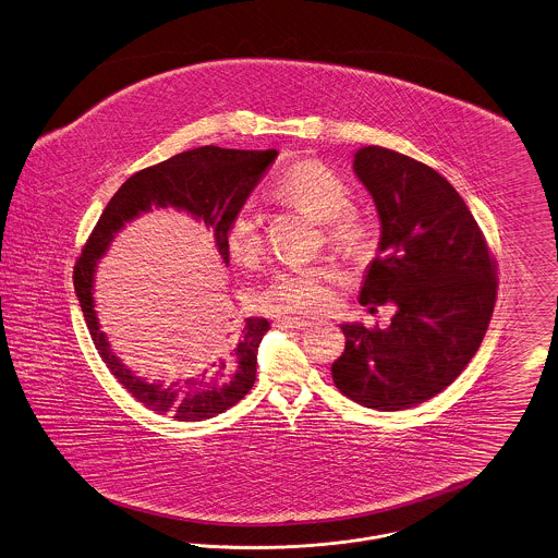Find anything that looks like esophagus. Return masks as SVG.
<instances>
[{"label":"esophagus","mask_w":558,"mask_h":558,"mask_svg":"<svg viewBox=\"0 0 558 558\" xmlns=\"http://www.w3.org/2000/svg\"><path fill=\"white\" fill-rule=\"evenodd\" d=\"M276 327L291 328V330H305V328L312 327V323L301 320V318H278V320H276Z\"/></svg>","instance_id":"esophagus-1"}]
</instances>
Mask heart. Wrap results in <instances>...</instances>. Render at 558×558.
Listing matches in <instances>:
<instances>
[{
  "instance_id": "heart-1",
  "label": "heart",
  "mask_w": 558,
  "mask_h": 558,
  "mask_svg": "<svg viewBox=\"0 0 558 558\" xmlns=\"http://www.w3.org/2000/svg\"><path fill=\"white\" fill-rule=\"evenodd\" d=\"M276 196L325 223L327 242L345 253L362 255L368 248L371 230L352 206L350 183L323 165H301L287 170L274 185ZM228 251L238 263H253L263 248L262 213L255 202H244L231 217ZM330 265L293 267L278 271L257 295V307L269 314H320L332 305Z\"/></svg>"
}]
</instances>
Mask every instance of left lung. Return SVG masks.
Here are the masks:
<instances>
[{"instance_id":"obj_1","label":"left lung","mask_w":558,"mask_h":558,"mask_svg":"<svg viewBox=\"0 0 558 558\" xmlns=\"http://www.w3.org/2000/svg\"><path fill=\"white\" fill-rule=\"evenodd\" d=\"M354 172L381 221L362 305L393 303L392 325H341L345 350L330 373L366 409L402 411L442 392L472 361L492 320L497 265L456 187L434 168L368 145Z\"/></svg>"}]
</instances>
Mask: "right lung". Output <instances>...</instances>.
Returning <instances> with one entry per match:
<instances>
[{
    "mask_svg": "<svg viewBox=\"0 0 558 558\" xmlns=\"http://www.w3.org/2000/svg\"><path fill=\"white\" fill-rule=\"evenodd\" d=\"M276 156V149L246 151L206 145L134 172L105 206L75 263V295L100 359L126 392L158 415L174 422H202L240 402L255 384L257 350L269 323L265 318H246L240 330H231L223 339L215 337L185 379L149 384L113 354L100 330L95 312L97 263L116 233L132 219L151 208H174L187 213L210 231L221 259L230 265L226 235L231 217L248 199Z\"/></svg>",
    "mask_w": 558,
    "mask_h": 558,
    "instance_id": "add662e5",
    "label": "right lung"
}]
</instances>
